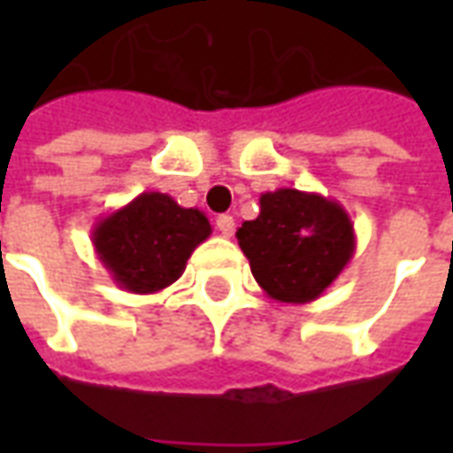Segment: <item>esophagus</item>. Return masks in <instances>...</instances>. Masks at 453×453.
I'll return each instance as SVG.
<instances>
[{
	"label": "esophagus",
	"instance_id": "1",
	"mask_svg": "<svg viewBox=\"0 0 453 453\" xmlns=\"http://www.w3.org/2000/svg\"><path fill=\"white\" fill-rule=\"evenodd\" d=\"M216 227L218 233L223 237H230L233 233H235V218L233 216H218L216 218Z\"/></svg>",
	"mask_w": 453,
	"mask_h": 453
}]
</instances>
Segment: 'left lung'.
<instances>
[{
	"label": "left lung",
	"instance_id": "left-lung-1",
	"mask_svg": "<svg viewBox=\"0 0 453 453\" xmlns=\"http://www.w3.org/2000/svg\"><path fill=\"white\" fill-rule=\"evenodd\" d=\"M257 284L281 303H311L349 265L357 235L342 203L311 191L259 196V216L237 227Z\"/></svg>",
	"mask_w": 453,
	"mask_h": 453
}]
</instances>
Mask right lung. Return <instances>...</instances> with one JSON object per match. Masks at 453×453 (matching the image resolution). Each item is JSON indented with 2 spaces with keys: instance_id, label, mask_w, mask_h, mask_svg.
<instances>
[{
  "instance_id": "obj_1",
  "label": "right lung",
  "mask_w": 453,
  "mask_h": 453,
  "mask_svg": "<svg viewBox=\"0 0 453 453\" xmlns=\"http://www.w3.org/2000/svg\"><path fill=\"white\" fill-rule=\"evenodd\" d=\"M211 235L203 211L181 208L159 191H145L96 220L94 252L128 294H157L184 274L191 252Z\"/></svg>"
}]
</instances>
